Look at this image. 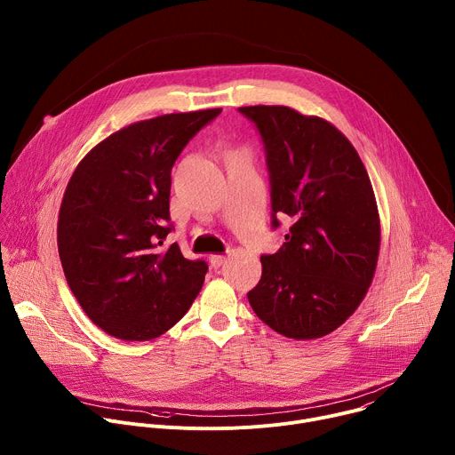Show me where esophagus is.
Here are the masks:
<instances>
[{
  "label": "esophagus",
  "mask_w": 455,
  "mask_h": 455,
  "mask_svg": "<svg viewBox=\"0 0 455 455\" xmlns=\"http://www.w3.org/2000/svg\"><path fill=\"white\" fill-rule=\"evenodd\" d=\"M209 261H211V267L218 270V268H221L227 263V257L225 255H211Z\"/></svg>",
  "instance_id": "1"
}]
</instances>
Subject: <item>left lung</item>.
<instances>
[{
  "label": "left lung",
  "mask_w": 455,
  "mask_h": 455,
  "mask_svg": "<svg viewBox=\"0 0 455 455\" xmlns=\"http://www.w3.org/2000/svg\"><path fill=\"white\" fill-rule=\"evenodd\" d=\"M261 137L272 228L291 221L261 281L246 293L274 331L309 340L335 331L371 286L379 220L367 171L335 125L286 106L237 108Z\"/></svg>",
  "instance_id": "obj_1"
}]
</instances>
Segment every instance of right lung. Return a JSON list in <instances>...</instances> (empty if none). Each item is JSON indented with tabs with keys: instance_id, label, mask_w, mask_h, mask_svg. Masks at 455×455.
Instances as JSON below:
<instances>
[{
	"instance_id": "right-lung-1",
	"label": "right lung",
	"mask_w": 455,
	"mask_h": 455,
	"mask_svg": "<svg viewBox=\"0 0 455 455\" xmlns=\"http://www.w3.org/2000/svg\"><path fill=\"white\" fill-rule=\"evenodd\" d=\"M221 109L172 113L127 125L95 146L64 192L57 246L68 286L108 335L142 342L187 313L209 265L187 259L169 216L171 171Z\"/></svg>"
}]
</instances>
